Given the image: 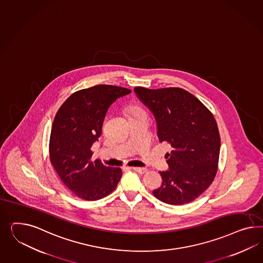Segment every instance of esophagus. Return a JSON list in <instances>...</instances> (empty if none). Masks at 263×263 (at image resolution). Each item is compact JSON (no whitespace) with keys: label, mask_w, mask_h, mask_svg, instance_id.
I'll list each match as a JSON object with an SVG mask.
<instances>
[{"label":"esophagus","mask_w":263,"mask_h":263,"mask_svg":"<svg viewBox=\"0 0 263 263\" xmlns=\"http://www.w3.org/2000/svg\"><path fill=\"white\" fill-rule=\"evenodd\" d=\"M132 170H134L135 172L139 173V174H144L147 172L148 169L147 168H141V167H132Z\"/></svg>","instance_id":"1"}]
</instances>
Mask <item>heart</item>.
Listing matches in <instances>:
<instances>
[{
	"instance_id": "1",
	"label": "heart",
	"mask_w": 263,
	"mask_h": 263,
	"mask_svg": "<svg viewBox=\"0 0 263 263\" xmlns=\"http://www.w3.org/2000/svg\"><path fill=\"white\" fill-rule=\"evenodd\" d=\"M128 113H129V118L130 117H135V116H139V115H144L146 113L144 112L142 108H140L139 106H135V105H132L129 106L128 109Z\"/></svg>"
}]
</instances>
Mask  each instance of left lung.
Wrapping results in <instances>:
<instances>
[{"label":"left lung","mask_w":263,"mask_h":263,"mask_svg":"<svg viewBox=\"0 0 263 263\" xmlns=\"http://www.w3.org/2000/svg\"><path fill=\"white\" fill-rule=\"evenodd\" d=\"M144 105L155 115L159 142L173 150L166 154L168 171L153 191L159 201L184 204L194 201L214 180L220 154V135L213 114L197 98L179 87H135Z\"/></svg>","instance_id":"left-lung-1"}]
</instances>
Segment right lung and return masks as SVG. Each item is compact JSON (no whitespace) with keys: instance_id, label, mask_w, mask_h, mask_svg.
<instances>
[{"instance_id":"obj_1","label":"right lung","mask_w":263,"mask_h":263,"mask_svg":"<svg viewBox=\"0 0 263 263\" xmlns=\"http://www.w3.org/2000/svg\"><path fill=\"white\" fill-rule=\"evenodd\" d=\"M132 92L99 84L73 93L60 106L50 136V160L60 180L77 197L96 201L109 195L122 177L117 167L91 161V147L102 134L108 107Z\"/></svg>"}]
</instances>
